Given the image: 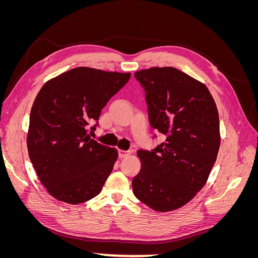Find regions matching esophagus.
<instances>
[{"label": "esophagus", "instance_id": "1", "mask_svg": "<svg viewBox=\"0 0 258 258\" xmlns=\"http://www.w3.org/2000/svg\"><path fill=\"white\" fill-rule=\"evenodd\" d=\"M118 154H119V157H120V158H124V157H127V156L131 155V152H130V151H122V150H119Z\"/></svg>", "mask_w": 258, "mask_h": 258}]
</instances>
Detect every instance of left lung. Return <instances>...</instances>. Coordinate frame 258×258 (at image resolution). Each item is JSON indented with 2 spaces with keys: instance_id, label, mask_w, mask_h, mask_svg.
I'll return each instance as SVG.
<instances>
[{
  "instance_id": "obj_1",
  "label": "left lung",
  "mask_w": 258,
  "mask_h": 258,
  "mask_svg": "<svg viewBox=\"0 0 258 258\" xmlns=\"http://www.w3.org/2000/svg\"><path fill=\"white\" fill-rule=\"evenodd\" d=\"M146 93L151 126L165 136L153 152L138 151L142 168L135 196L158 212L182 208L208 181L221 145L220 118L207 86L172 67L135 73Z\"/></svg>"
}]
</instances>
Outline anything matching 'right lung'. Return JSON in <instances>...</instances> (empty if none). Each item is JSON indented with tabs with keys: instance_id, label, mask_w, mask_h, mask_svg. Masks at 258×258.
Instances as JSON below:
<instances>
[{
	"instance_id": "add662e5",
	"label": "right lung",
	"mask_w": 258,
	"mask_h": 258,
	"mask_svg": "<svg viewBox=\"0 0 258 258\" xmlns=\"http://www.w3.org/2000/svg\"><path fill=\"white\" fill-rule=\"evenodd\" d=\"M130 76L80 67L50 79L38 91L27 146L38 178L54 199L79 205L102 190L118 152L91 140L87 126Z\"/></svg>"
}]
</instances>
